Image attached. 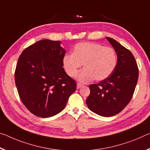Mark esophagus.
<instances>
[{
    "mask_svg": "<svg viewBox=\"0 0 150 150\" xmlns=\"http://www.w3.org/2000/svg\"><path fill=\"white\" fill-rule=\"evenodd\" d=\"M83 87V85L82 84H81V83H77V89H80V88H81V87Z\"/></svg>",
    "mask_w": 150,
    "mask_h": 150,
    "instance_id": "obj_1",
    "label": "esophagus"
}]
</instances>
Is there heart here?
I'll return each instance as SVG.
<instances>
[{"instance_id": "heart-1", "label": "heart", "mask_w": 150, "mask_h": 150, "mask_svg": "<svg viewBox=\"0 0 150 150\" xmlns=\"http://www.w3.org/2000/svg\"><path fill=\"white\" fill-rule=\"evenodd\" d=\"M83 63L85 68L77 75L79 81L88 83L94 79L102 81L112 73L117 63V56L111 47L97 42H79L74 46L73 53L63 57V65L67 75L73 77Z\"/></svg>"}]
</instances>
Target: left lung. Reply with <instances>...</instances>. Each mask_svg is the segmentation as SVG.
<instances>
[{
    "instance_id": "left-lung-1",
    "label": "left lung",
    "mask_w": 150,
    "mask_h": 150,
    "mask_svg": "<svg viewBox=\"0 0 150 150\" xmlns=\"http://www.w3.org/2000/svg\"><path fill=\"white\" fill-rule=\"evenodd\" d=\"M117 55L112 73L97 84L89 85L86 100L90 110L103 117H111L121 112L132 98L138 79L136 61L129 50L110 37H106Z\"/></svg>"
}]
</instances>
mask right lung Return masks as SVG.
Returning a JSON list of instances; mask_svg holds the SVG:
<instances>
[{
    "label": "right lung",
    "mask_w": 150,
    "mask_h": 150,
    "mask_svg": "<svg viewBox=\"0 0 150 150\" xmlns=\"http://www.w3.org/2000/svg\"><path fill=\"white\" fill-rule=\"evenodd\" d=\"M60 41L44 39L26 48L16 64L15 79L23 103L35 115L45 118L60 113L77 87L65 73V50Z\"/></svg>",
    "instance_id": "obj_1"
}]
</instances>
